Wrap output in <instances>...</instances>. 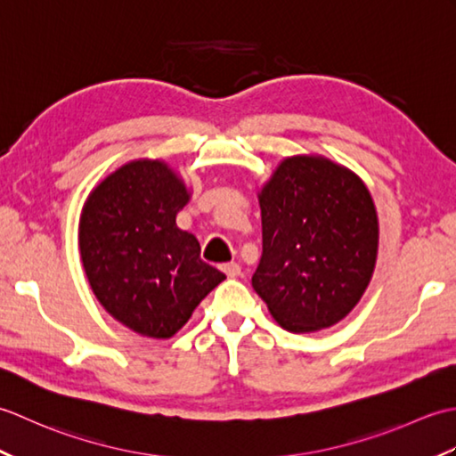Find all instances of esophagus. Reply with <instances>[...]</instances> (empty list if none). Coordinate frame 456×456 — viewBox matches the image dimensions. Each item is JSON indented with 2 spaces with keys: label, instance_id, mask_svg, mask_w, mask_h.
<instances>
[{
  "label": "esophagus",
  "instance_id": "34e87169",
  "mask_svg": "<svg viewBox=\"0 0 456 456\" xmlns=\"http://www.w3.org/2000/svg\"><path fill=\"white\" fill-rule=\"evenodd\" d=\"M221 270H223V273H225L229 278H237V276L240 274V266H239L237 263H227V265H223V266H221Z\"/></svg>",
  "mask_w": 456,
  "mask_h": 456
}]
</instances>
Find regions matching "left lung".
Segmentation results:
<instances>
[{
	"mask_svg": "<svg viewBox=\"0 0 456 456\" xmlns=\"http://www.w3.org/2000/svg\"><path fill=\"white\" fill-rule=\"evenodd\" d=\"M263 256L255 292L292 333L331 327L351 314L370 282L378 216L354 172L299 154L278 164L258 193Z\"/></svg>",
	"mask_w": 456,
	"mask_h": 456,
	"instance_id": "left-lung-1",
	"label": "left lung"
}]
</instances>
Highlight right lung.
<instances>
[{"instance_id": "right-lung-1", "label": "right lung", "mask_w": 456, "mask_h": 456, "mask_svg": "<svg viewBox=\"0 0 456 456\" xmlns=\"http://www.w3.org/2000/svg\"><path fill=\"white\" fill-rule=\"evenodd\" d=\"M186 183L162 160H131L92 190L80 217V255L92 292L131 331L168 338L225 274L200 258L176 225Z\"/></svg>"}]
</instances>
